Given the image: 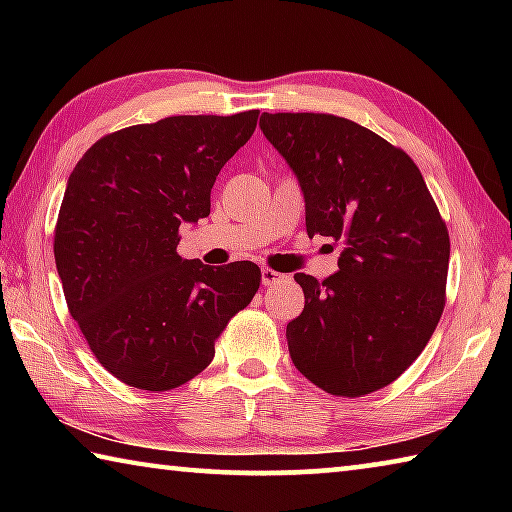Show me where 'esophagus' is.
I'll return each instance as SVG.
<instances>
[{"label": "esophagus", "mask_w": 512, "mask_h": 512, "mask_svg": "<svg viewBox=\"0 0 512 512\" xmlns=\"http://www.w3.org/2000/svg\"><path fill=\"white\" fill-rule=\"evenodd\" d=\"M280 280H282V275L273 271V268H262V284H264V287H273V284L280 282Z\"/></svg>", "instance_id": "esophagus-1"}]
</instances>
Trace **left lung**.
Listing matches in <instances>:
<instances>
[{
    "label": "left lung",
    "instance_id": "1",
    "mask_svg": "<svg viewBox=\"0 0 512 512\" xmlns=\"http://www.w3.org/2000/svg\"><path fill=\"white\" fill-rule=\"evenodd\" d=\"M259 128L296 173L307 235L343 241L327 280L296 273L293 366L339 397L375 393L420 357L445 307L449 232L402 149L345 117L264 112Z\"/></svg>",
    "mask_w": 512,
    "mask_h": 512
}]
</instances>
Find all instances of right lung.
Masks as SVG:
<instances>
[{
  "label": "right lung",
  "instance_id": "right-lung-1",
  "mask_svg": "<svg viewBox=\"0 0 512 512\" xmlns=\"http://www.w3.org/2000/svg\"><path fill=\"white\" fill-rule=\"evenodd\" d=\"M257 117L121 128L94 142L67 180L54 235L67 309L101 366L128 386L171 391L203 372L259 289L253 262L212 268L176 253L180 223L210 214L214 180Z\"/></svg>",
  "mask_w": 512,
  "mask_h": 512
}]
</instances>
